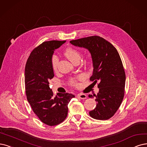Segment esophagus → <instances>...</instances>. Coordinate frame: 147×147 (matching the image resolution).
Instances as JSON below:
<instances>
[{
	"label": "esophagus",
	"mask_w": 147,
	"mask_h": 147,
	"mask_svg": "<svg viewBox=\"0 0 147 147\" xmlns=\"http://www.w3.org/2000/svg\"><path fill=\"white\" fill-rule=\"evenodd\" d=\"M79 99H85L86 98V94H83V93H79L78 95H77Z\"/></svg>",
	"instance_id": "1"
}]
</instances>
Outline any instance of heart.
Wrapping results in <instances>:
<instances>
[{
	"instance_id": "1",
	"label": "heart",
	"mask_w": 147,
	"mask_h": 147,
	"mask_svg": "<svg viewBox=\"0 0 147 147\" xmlns=\"http://www.w3.org/2000/svg\"><path fill=\"white\" fill-rule=\"evenodd\" d=\"M63 54L66 57L69 61H70L73 63H75L76 61H80L81 57V54L80 51L74 48L71 47H68L65 49ZM51 63H52V67L54 71H56L57 69L58 63H59V59L56 56H53L51 58ZM84 64L86 66H90L91 64V59L90 58H86ZM69 85L73 86L76 87L79 85L77 80L76 79H71L69 80Z\"/></svg>"
}]
</instances>
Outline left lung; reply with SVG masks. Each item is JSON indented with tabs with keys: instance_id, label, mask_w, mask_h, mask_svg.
<instances>
[{
	"instance_id": "left-lung-1",
	"label": "left lung",
	"mask_w": 147,
	"mask_h": 147,
	"mask_svg": "<svg viewBox=\"0 0 147 147\" xmlns=\"http://www.w3.org/2000/svg\"><path fill=\"white\" fill-rule=\"evenodd\" d=\"M72 45L88 50L93 60V73L90 80L97 83L99 93L96 107L89 112L97 120H107L114 116L124 97L125 73L120 56L111 43L100 36H93L69 42ZM93 95L89 97L93 98Z\"/></svg>"
}]
</instances>
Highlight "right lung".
Instances as JSON below:
<instances>
[{"mask_svg":"<svg viewBox=\"0 0 147 147\" xmlns=\"http://www.w3.org/2000/svg\"><path fill=\"white\" fill-rule=\"evenodd\" d=\"M66 42L46 41L35 48L27 60L25 85L27 100L40 120L49 126L62 123L68 114V104L74 95L58 93L54 96L49 80L54 76L51 58L54 51Z\"/></svg>","mask_w":147,"mask_h":147,"instance_id":"1","label":"right lung"}]
</instances>
